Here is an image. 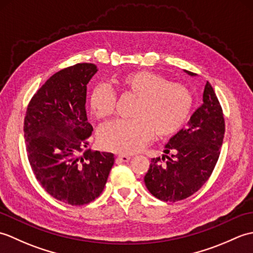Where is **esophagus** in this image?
<instances>
[{"label":"esophagus","mask_w":253,"mask_h":253,"mask_svg":"<svg viewBox=\"0 0 253 253\" xmlns=\"http://www.w3.org/2000/svg\"><path fill=\"white\" fill-rule=\"evenodd\" d=\"M130 160L129 155H126V154H122V155H118L117 159H116V162L117 163H125L128 162V161Z\"/></svg>","instance_id":"34e87169"}]
</instances>
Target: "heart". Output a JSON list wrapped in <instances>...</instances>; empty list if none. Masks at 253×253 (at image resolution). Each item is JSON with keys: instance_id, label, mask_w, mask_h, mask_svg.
Segmentation results:
<instances>
[{"instance_id": "heart-1", "label": "heart", "mask_w": 253, "mask_h": 253, "mask_svg": "<svg viewBox=\"0 0 253 253\" xmlns=\"http://www.w3.org/2000/svg\"><path fill=\"white\" fill-rule=\"evenodd\" d=\"M124 93L138 98L133 120L117 121L102 127L99 142L110 151L130 154L141 151L152 140L174 135L186 123L192 106V95L186 85L168 82L149 71L126 74L116 83ZM89 105L98 120L115 113L116 95L105 84H98L89 96Z\"/></svg>"}]
</instances>
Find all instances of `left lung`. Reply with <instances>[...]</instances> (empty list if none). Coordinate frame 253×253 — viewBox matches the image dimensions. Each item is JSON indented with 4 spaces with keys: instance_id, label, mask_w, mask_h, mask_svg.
I'll return each mask as SVG.
<instances>
[{
    "instance_id": "8db88e82",
    "label": "left lung",
    "mask_w": 253,
    "mask_h": 253,
    "mask_svg": "<svg viewBox=\"0 0 253 253\" xmlns=\"http://www.w3.org/2000/svg\"><path fill=\"white\" fill-rule=\"evenodd\" d=\"M185 72L196 76L191 72ZM224 132L221 104L212 85L207 82L203 103L191 115L187 127L169 139L162 160H151L144 176V184L151 195L162 201L176 202L197 192L215 168Z\"/></svg>"
}]
</instances>
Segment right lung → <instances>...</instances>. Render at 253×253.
<instances>
[{
    "instance_id": "obj_1",
    "label": "right lung",
    "mask_w": 253,
    "mask_h": 253,
    "mask_svg": "<svg viewBox=\"0 0 253 253\" xmlns=\"http://www.w3.org/2000/svg\"><path fill=\"white\" fill-rule=\"evenodd\" d=\"M96 72L91 63L57 72L32 96L25 116L27 155L37 180L71 206L98 198L114 164L113 153L84 152L93 130L84 107L87 84Z\"/></svg>"
}]
</instances>
